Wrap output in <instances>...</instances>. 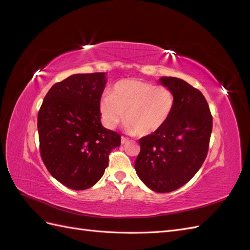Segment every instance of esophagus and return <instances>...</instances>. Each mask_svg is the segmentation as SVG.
Returning <instances> with one entry per match:
<instances>
[{"label": "esophagus", "mask_w": 250, "mask_h": 250, "mask_svg": "<svg viewBox=\"0 0 250 250\" xmlns=\"http://www.w3.org/2000/svg\"><path fill=\"white\" fill-rule=\"evenodd\" d=\"M128 141H129V140H128L127 138H125V137H122V138H121V142H122V144H125V143H127Z\"/></svg>", "instance_id": "obj_1"}]
</instances>
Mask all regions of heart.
<instances>
[{
  "label": "heart",
  "mask_w": 250,
  "mask_h": 250,
  "mask_svg": "<svg viewBox=\"0 0 250 250\" xmlns=\"http://www.w3.org/2000/svg\"><path fill=\"white\" fill-rule=\"evenodd\" d=\"M175 105L169 87L140 79H124L112 86L100 102L102 122L115 128L126 117V129L141 137L150 135L168 122Z\"/></svg>",
  "instance_id": "heart-1"
}]
</instances>
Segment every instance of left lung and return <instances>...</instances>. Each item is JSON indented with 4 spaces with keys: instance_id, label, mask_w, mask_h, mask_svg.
Wrapping results in <instances>:
<instances>
[{
    "instance_id": "8db88e82",
    "label": "left lung",
    "mask_w": 250,
    "mask_h": 250,
    "mask_svg": "<svg viewBox=\"0 0 250 250\" xmlns=\"http://www.w3.org/2000/svg\"><path fill=\"white\" fill-rule=\"evenodd\" d=\"M175 96L172 115L160 130L139 140L134 168L151 190L169 193L186 185L208 155L213 118L200 90L183 79L162 77Z\"/></svg>"
}]
</instances>
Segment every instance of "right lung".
<instances>
[{"label":"right lung","mask_w":250,"mask_h":250,"mask_svg":"<svg viewBox=\"0 0 250 250\" xmlns=\"http://www.w3.org/2000/svg\"><path fill=\"white\" fill-rule=\"evenodd\" d=\"M104 73L75 74L55 83L37 117L42 160L51 175L72 190L98 183L121 135L101 124Z\"/></svg>","instance_id":"obj_1"}]
</instances>
